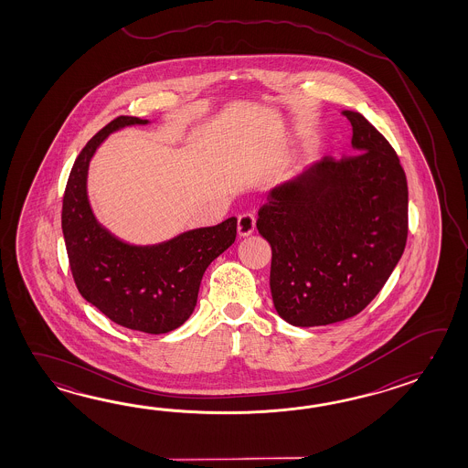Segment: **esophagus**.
<instances>
[{"label": "esophagus", "instance_id": "1", "mask_svg": "<svg viewBox=\"0 0 468 468\" xmlns=\"http://www.w3.org/2000/svg\"><path fill=\"white\" fill-rule=\"evenodd\" d=\"M256 229V218L250 212H244L238 218V234L240 238H248Z\"/></svg>", "mask_w": 468, "mask_h": 468}]
</instances>
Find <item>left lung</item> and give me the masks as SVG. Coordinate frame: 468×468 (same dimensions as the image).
Here are the masks:
<instances>
[{
  "mask_svg": "<svg viewBox=\"0 0 468 468\" xmlns=\"http://www.w3.org/2000/svg\"><path fill=\"white\" fill-rule=\"evenodd\" d=\"M346 159L324 157L268 192L258 230L272 249L271 294L292 326L353 318L378 294L408 234V186L397 152L359 112Z\"/></svg>",
  "mask_w": 468,
  "mask_h": 468,
  "instance_id": "1",
  "label": "left lung"
}]
</instances>
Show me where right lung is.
Here are the masks:
<instances>
[{"label":"right lung","mask_w":468,"mask_h":468,"mask_svg":"<svg viewBox=\"0 0 468 468\" xmlns=\"http://www.w3.org/2000/svg\"><path fill=\"white\" fill-rule=\"evenodd\" d=\"M147 123L139 117H117L89 140L67 182L61 229L80 294L123 328L164 335L190 318L202 276L236 240L238 219L152 246L125 242L100 224L87 192L90 160L110 133Z\"/></svg>","instance_id":"right-lung-1"}]
</instances>
